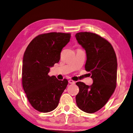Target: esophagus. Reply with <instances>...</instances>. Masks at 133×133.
<instances>
[{"instance_id":"obj_1","label":"esophagus","mask_w":133,"mask_h":133,"mask_svg":"<svg viewBox=\"0 0 133 133\" xmlns=\"http://www.w3.org/2000/svg\"><path fill=\"white\" fill-rule=\"evenodd\" d=\"M68 82H69V83L70 84H74L75 83L74 81H73V80H71V79H70V80H69V81H68Z\"/></svg>"}]
</instances>
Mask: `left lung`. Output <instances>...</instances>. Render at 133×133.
<instances>
[{
  "label": "left lung",
  "instance_id": "1",
  "mask_svg": "<svg viewBox=\"0 0 133 133\" xmlns=\"http://www.w3.org/2000/svg\"><path fill=\"white\" fill-rule=\"evenodd\" d=\"M79 44L85 49V69L90 71L93 83L90 86L79 82L76 95L77 106L82 111L94 113L105 105L116 87L117 59L113 47L107 40L90 32L75 35Z\"/></svg>",
  "mask_w": 133,
  "mask_h": 133
}]
</instances>
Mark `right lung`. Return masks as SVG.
Segmentation results:
<instances>
[{"instance_id":"obj_1","label":"right lung","mask_w":133,"mask_h":133,"mask_svg":"<svg viewBox=\"0 0 133 133\" xmlns=\"http://www.w3.org/2000/svg\"><path fill=\"white\" fill-rule=\"evenodd\" d=\"M70 33L51 32L34 38L24 54L22 85L28 101L35 110L48 112L57 107L68 84L48 75L50 67L59 62L63 48L70 41Z\"/></svg>"}]
</instances>
